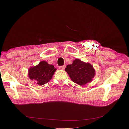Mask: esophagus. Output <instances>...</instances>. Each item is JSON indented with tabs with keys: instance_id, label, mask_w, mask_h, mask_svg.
<instances>
[{
	"instance_id": "34e87169",
	"label": "esophagus",
	"mask_w": 129,
	"mask_h": 129,
	"mask_svg": "<svg viewBox=\"0 0 129 129\" xmlns=\"http://www.w3.org/2000/svg\"><path fill=\"white\" fill-rule=\"evenodd\" d=\"M65 67H66V66L64 65H63V66H59V68L61 70H64L65 69Z\"/></svg>"
}]
</instances>
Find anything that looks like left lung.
<instances>
[{
  "label": "left lung",
  "mask_w": 129,
  "mask_h": 129,
  "mask_svg": "<svg viewBox=\"0 0 129 129\" xmlns=\"http://www.w3.org/2000/svg\"><path fill=\"white\" fill-rule=\"evenodd\" d=\"M65 70L73 82L81 86L91 82L95 75V70L92 66L79 59L73 61Z\"/></svg>",
  "instance_id": "8db88e82"
}]
</instances>
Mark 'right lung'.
<instances>
[{
  "label": "right lung",
  "instance_id": "1",
  "mask_svg": "<svg viewBox=\"0 0 129 129\" xmlns=\"http://www.w3.org/2000/svg\"><path fill=\"white\" fill-rule=\"evenodd\" d=\"M56 70L52 65L41 61L38 65L29 68L28 77L31 80L36 81L38 85H43L51 79Z\"/></svg>",
  "mask_w": 129,
  "mask_h": 129
}]
</instances>
